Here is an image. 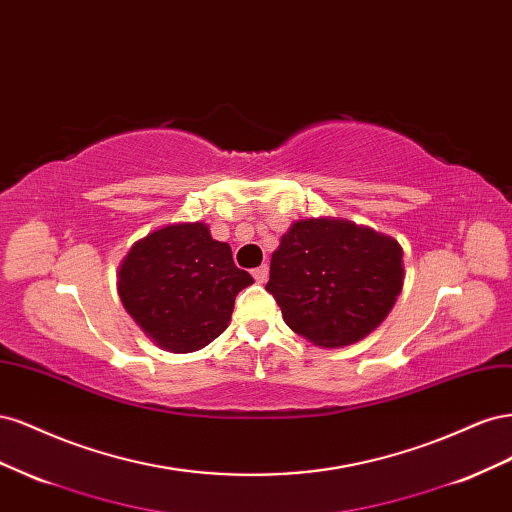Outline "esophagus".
Masks as SVG:
<instances>
[{"instance_id": "obj_1", "label": "esophagus", "mask_w": 512, "mask_h": 512, "mask_svg": "<svg viewBox=\"0 0 512 512\" xmlns=\"http://www.w3.org/2000/svg\"><path fill=\"white\" fill-rule=\"evenodd\" d=\"M252 275H254V280H256L258 284H265V282L269 280V267H267V265H262V267L254 269V271H252Z\"/></svg>"}]
</instances>
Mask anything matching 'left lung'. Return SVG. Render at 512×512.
<instances>
[{
	"label": "left lung",
	"mask_w": 512,
	"mask_h": 512,
	"mask_svg": "<svg viewBox=\"0 0 512 512\" xmlns=\"http://www.w3.org/2000/svg\"><path fill=\"white\" fill-rule=\"evenodd\" d=\"M395 239L346 220H305L271 256L267 292L288 327L318 346H348L391 312L404 262Z\"/></svg>",
	"instance_id": "1"
}]
</instances>
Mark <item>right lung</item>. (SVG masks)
I'll return each instance as SVG.
<instances>
[{"instance_id":"right-lung-1","label":"right lung","mask_w":512,"mask_h":512,"mask_svg":"<svg viewBox=\"0 0 512 512\" xmlns=\"http://www.w3.org/2000/svg\"><path fill=\"white\" fill-rule=\"evenodd\" d=\"M254 280L205 224H177L138 241L119 267V297L153 342L170 352L211 344L230 322L237 294Z\"/></svg>"}]
</instances>
